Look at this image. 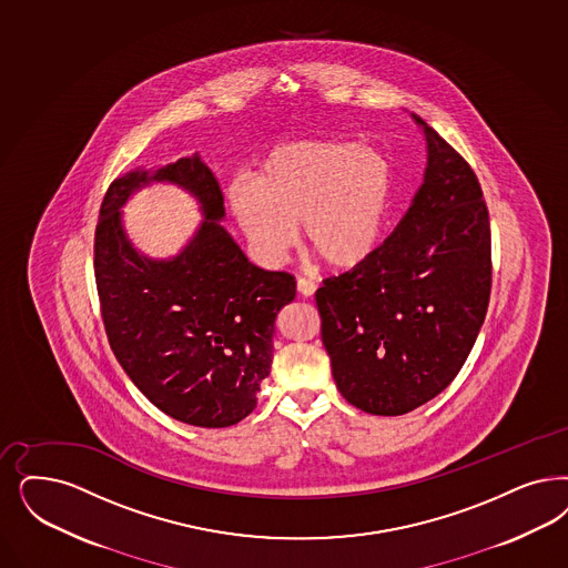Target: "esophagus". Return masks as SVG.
<instances>
[{
	"mask_svg": "<svg viewBox=\"0 0 568 568\" xmlns=\"http://www.w3.org/2000/svg\"><path fill=\"white\" fill-rule=\"evenodd\" d=\"M297 292L304 297H311L316 292V283L311 278H297Z\"/></svg>",
	"mask_w": 568,
	"mask_h": 568,
	"instance_id": "obj_1",
	"label": "esophagus"
}]
</instances>
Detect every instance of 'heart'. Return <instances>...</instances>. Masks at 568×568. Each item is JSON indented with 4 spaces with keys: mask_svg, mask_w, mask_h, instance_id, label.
I'll return each mask as SVG.
<instances>
[{
    "mask_svg": "<svg viewBox=\"0 0 568 568\" xmlns=\"http://www.w3.org/2000/svg\"><path fill=\"white\" fill-rule=\"evenodd\" d=\"M396 199L390 161L356 142L297 140L276 146L233 184L229 207L257 262L276 266L304 243L335 271H353L382 247Z\"/></svg>",
    "mask_w": 568,
    "mask_h": 568,
    "instance_id": "b5f03b06",
    "label": "heart"
}]
</instances>
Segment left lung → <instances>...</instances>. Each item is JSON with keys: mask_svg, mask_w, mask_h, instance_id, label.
Masks as SVG:
<instances>
[{"mask_svg": "<svg viewBox=\"0 0 568 568\" xmlns=\"http://www.w3.org/2000/svg\"><path fill=\"white\" fill-rule=\"evenodd\" d=\"M412 207L363 266L316 290L337 390L361 412L403 415L464 367L490 295L489 210L468 161L426 121Z\"/></svg>", "mask_w": 568, "mask_h": 568, "instance_id": "8db88e82", "label": "left lung"}]
</instances>
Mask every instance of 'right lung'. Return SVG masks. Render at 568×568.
Returning a JSON list of instances; mask_svg holds the SVG:
<instances>
[{
	"label": "right lung",
	"instance_id": "1",
	"mask_svg": "<svg viewBox=\"0 0 568 568\" xmlns=\"http://www.w3.org/2000/svg\"><path fill=\"white\" fill-rule=\"evenodd\" d=\"M170 181L200 201L204 222L168 261L140 255L118 210L132 192ZM224 196L201 156L118 178L100 207L94 274L111 351L156 409L199 428L254 412L273 365L274 321L295 278L254 266L220 224Z\"/></svg>",
	"mask_w": 568,
	"mask_h": 568
}]
</instances>
